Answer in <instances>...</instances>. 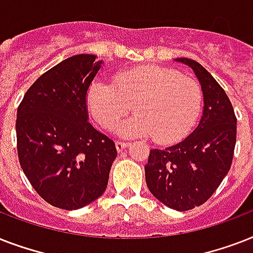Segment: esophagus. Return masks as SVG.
I'll return each mask as SVG.
<instances>
[{"instance_id":"esophagus-1","label":"esophagus","mask_w":253,"mask_h":253,"mask_svg":"<svg viewBox=\"0 0 253 253\" xmlns=\"http://www.w3.org/2000/svg\"><path fill=\"white\" fill-rule=\"evenodd\" d=\"M115 147H117V151L118 152H122L126 147H128V143H125V142H117L115 143Z\"/></svg>"}]
</instances>
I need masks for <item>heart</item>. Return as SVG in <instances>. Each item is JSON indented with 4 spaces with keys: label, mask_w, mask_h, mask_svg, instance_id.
Listing matches in <instances>:
<instances>
[{
    "label": "heart",
    "mask_w": 253,
    "mask_h": 253,
    "mask_svg": "<svg viewBox=\"0 0 253 253\" xmlns=\"http://www.w3.org/2000/svg\"><path fill=\"white\" fill-rule=\"evenodd\" d=\"M91 117L111 128L132 109L138 114L118 127L127 138L151 136L159 143H172L190 132L202 107V90L196 81L174 69L148 65L122 72L114 84L97 80L87 90Z\"/></svg>",
    "instance_id": "1"
}]
</instances>
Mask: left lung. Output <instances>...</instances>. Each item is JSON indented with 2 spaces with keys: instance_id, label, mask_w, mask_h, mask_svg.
<instances>
[{
  "instance_id": "8db88e82",
  "label": "left lung",
  "mask_w": 253,
  "mask_h": 253,
  "mask_svg": "<svg viewBox=\"0 0 253 253\" xmlns=\"http://www.w3.org/2000/svg\"><path fill=\"white\" fill-rule=\"evenodd\" d=\"M193 69L204 94L200 123L177 144L150 151L146 182L162 204L177 211L201 206L212 196L231 168L236 117L226 91L196 60L180 57Z\"/></svg>"
}]
</instances>
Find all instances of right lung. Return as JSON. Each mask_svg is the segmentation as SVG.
<instances>
[{
  "label": "right lung",
  "mask_w": 253,
  "mask_h": 253,
  "mask_svg": "<svg viewBox=\"0 0 253 253\" xmlns=\"http://www.w3.org/2000/svg\"><path fill=\"white\" fill-rule=\"evenodd\" d=\"M80 53L43 73L17 111V150L30 184L55 208L77 210L106 190L114 142L91 126L87 90L102 60Z\"/></svg>",
  "instance_id": "obj_1"
}]
</instances>
